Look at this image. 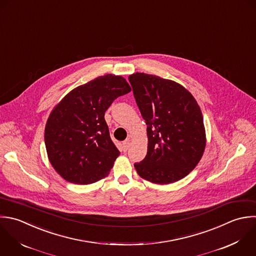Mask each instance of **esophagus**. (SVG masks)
Masks as SVG:
<instances>
[{
  "instance_id": "obj_1",
  "label": "esophagus",
  "mask_w": 256,
  "mask_h": 256,
  "mask_svg": "<svg viewBox=\"0 0 256 256\" xmlns=\"http://www.w3.org/2000/svg\"><path fill=\"white\" fill-rule=\"evenodd\" d=\"M130 144V142H128V140H126V142H122V148H124V152H126V150H128Z\"/></svg>"
}]
</instances>
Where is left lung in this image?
I'll return each instance as SVG.
<instances>
[{"instance_id":"obj_1","label":"left lung","mask_w":256,"mask_h":256,"mask_svg":"<svg viewBox=\"0 0 256 256\" xmlns=\"http://www.w3.org/2000/svg\"><path fill=\"white\" fill-rule=\"evenodd\" d=\"M148 132V152L134 164L138 176L170 184L186 176L200 162L206 146L200 108L180 84L144 72L128 76Z\"/></svg>"}]
</instances>
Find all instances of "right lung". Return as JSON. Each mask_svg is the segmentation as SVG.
<instances>
[{
	"label": "right lung",
	"mask_w": 256,
	"mask_h": 256,
	"mask_svg": "<svg viewBox=\"0 0 256 256\" xmlns=\"http://www.w3.org/2000/svg\"><path fill=\"white\" fill-rule=\"evenodd\" d=\"M132 90L124 78L108 74L76 86L50 112L44 128L48 160L66 182L90 184L108 176L120 152L104 112Z\"/></svg>",
	"instance_id": "add662e5"
}]
</instances>
